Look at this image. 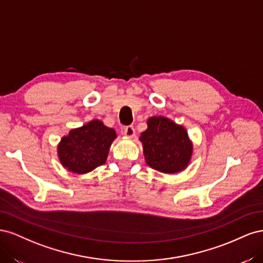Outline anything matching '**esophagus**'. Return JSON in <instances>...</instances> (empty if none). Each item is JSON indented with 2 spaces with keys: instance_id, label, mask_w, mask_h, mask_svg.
<instances>
[{
  "instance_id": "obj_1",
  "label": "esophagus",
  "mask_w": 263,
  "mask_h": 263,
  "mask_svg": "<svg viewBox=\"0 0 263 263\" xmlns=\"http://www.w3.org/2000/svg\"><path fill=\"white\" fill-rule=\"evenodd\" d=\"M135 128H134V126H126L125 127V129H124V135L126 137H128V138H133V137H135Z\"/></svg>"
}]
</instances>
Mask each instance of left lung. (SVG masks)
<instances>
[{
	"label": "left lung",
	"mask_w": 263,
	"mask_h": 263,
	"mask_svg": "<svg viewBox=\"0 0 263 263\" xmlns=\"http://www.w3.org/2000/svg\"><path fill=\"white\" fill-rule=\"evenodd\" d=\"M140 134L146 163L163 173L184 170L193 153V144L184 127L163 116H153Z\"/></svg>",
	"instance_id": "obj_1"
}]
</instances>
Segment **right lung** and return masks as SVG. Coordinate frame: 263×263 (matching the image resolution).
<instances>
[{"instance_id":"right-lung-1","label":"right lung","mask_w":263,"mask_h":263,"mask_svg":"<svg viewBox=\"0 0 263 263\" xmlns=\"http://www.w3.org/2000/svg\"><path fill=\"white\" fill-rule=\"evenodd\" d=\"M116 133L99 119L71 129L58 145L60 163L70 172L84 174L105 163Z\"/></svg>"}]
</instances>
